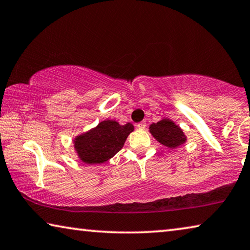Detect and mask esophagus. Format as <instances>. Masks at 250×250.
Wrapping results in <instances>:
<instances>
[{"label":"esophagus","mask_w":250,"mask_h":250,"mask_svg":"<svg viewBox=\"0 0 250 250\" xmlns=\"http://www.w3.org/2000/svg\"><path fill=\"white\" fill-rule=\"evenodd\" d=\"M146 121H142V122H140V124H138L137 125V126H138V128H139V129H141V130H144L145 128H146Z\"/></svg>","instance_id":"esophagus-1"}]
</instances>
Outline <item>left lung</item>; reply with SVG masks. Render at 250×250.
Returning <instances> with one entry per match:
<instances>
[{
    "instance_id": "obj_1",
    "label": "left lung",
    "mask_w": 250,
    "mask_h": 250,
    "mask_svg": "<svg viewBox=\"0 0 250 250\" xmlns=\"http://www.w3.org/2000/svg\"><path fill=\"white\" fill-rule=\"evenodd\" d=\"M150 132L156 139L168 148H177L186 141V137L179 126L169 119H164L150 125Z\"/></svg>"
}]
</instances>
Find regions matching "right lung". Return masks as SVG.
<instances>
[{
	"label": "right lung",
	"instance_id": "add662e5",
	"mask_svg": "<svg viewBox=\"0 0 250 250\" xmlns=\"http://www.w3.org/2000/svg\"><path fill=\"white\" fill-rule=\"evenodd\" d=\"M132 131L131 124L121 125L113 120L102 121L97 128L75 138V150L85 164H102L120 151Z\"/></svg>",
	"mask_w": 250,
	"mask_h": 250
}]
</instances>
